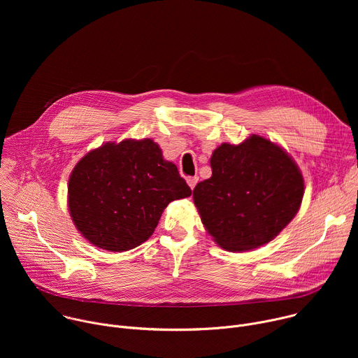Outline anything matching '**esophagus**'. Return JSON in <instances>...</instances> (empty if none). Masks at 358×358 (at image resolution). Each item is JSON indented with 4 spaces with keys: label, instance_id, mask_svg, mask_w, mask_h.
Returning a JSON list of instances; mask_svg holds the SVG:
<instances>
[{
    "label": "esophagus",
    "instance_id": "obj_1",
    "mask_svg": "<svg viewBox=\"0 0 358 358\" xmlns=\"http://www.w3.org/2000/svg\"><path fill=\"white\" fill-rule=\"evenodd\" d=\"M196 182H198V177H188V178H187V184L189 185L191 189H194V187L196 185Z\"/></svg>",
    "mask_w": 358,
    "mask_h": 358
}]
</instances>
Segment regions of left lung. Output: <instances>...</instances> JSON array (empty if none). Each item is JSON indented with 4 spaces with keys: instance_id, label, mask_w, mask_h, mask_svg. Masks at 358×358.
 Listing matches in <instances>:
<instances>
[{
    "instance_id": "1",
    "label": "left lung",
    "mask_w": 358,
    "mask_h": 358,
    "mask_svg": "<svg viewBox=\"0 0 358 358\" xmlns=\"http://www.w3.org/2000/svg\"><path fill=\"white\" fill-rule=\"evenodd\" d=\"M213 176L194 188V203L214 241L232 252L272 241L297 214L304 182L287 152L252 134L224 143L211 157Z\"/></svg>"
}]
</instances>
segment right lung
<instances>
[{
	"label": "right lung",
	"mask_w": 358,
	"mask_h": 358,
	"mask_svg": "<svg viewBox=\"0 0 358 358\" xmlns=\"http://www.w3.org/2000/svg\"><path fill=\"white\" fill-rule=\"evenodd\" d=\"M191 195L177 166L151 138L106 143L73 169L68 206L79 232L94 246L123 252L147 241L164 208Z\"/></svg>",
	"instance_id": "obj_1"
}]
</instances>
